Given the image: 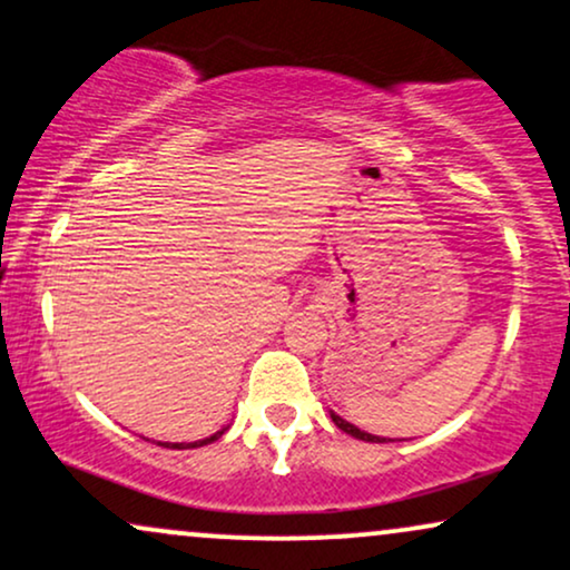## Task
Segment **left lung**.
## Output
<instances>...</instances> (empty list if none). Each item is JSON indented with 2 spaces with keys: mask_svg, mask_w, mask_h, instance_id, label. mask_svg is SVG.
Returning <instances> with one entry per match:
<instances>
[{
  "mask_svg": "<svg viewBox=\"0 0 570 570\" xmlns=\"http://www.w3.org/2000/svg\"><path fill=\"white\" fill-rule=\"evenodd\" d=\"M332 422L337 424V428L342 430V433H347V435L358 438V441H368V443H382V441H385V438H380V435L363 433V430H358V428H355V424H351V422H345V420H342V416L334 414V411H332Z\"/></svg>",
  "mask_w": 570,
  "mask_h": 570,
  "instance_id": "left-lung-1",
  "label": "left lung"
}]
</instances>
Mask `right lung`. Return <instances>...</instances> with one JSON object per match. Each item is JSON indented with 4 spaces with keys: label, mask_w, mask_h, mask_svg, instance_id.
Wrapping results in <instances>:
<instances>
[{
    "label": "right lung",
    "mask_w": 570,
    "mask_h": 570,
    "mask_svg": "<svg viewBox=\"0 0 570 570\" xmlns=\"http://www.w3.org/2000/svg\"><path fill=\"white\" fill-rule=\"evenodd\" d=\"M225 430H228V428L217 430V433H215V435L204 438V441H196V443H173V449H185V445H188V449H198V445H207V443H212V441H217V438H219V435H223V433H225ZM159 445H167V449H169V443H159Z\"/></svg>",
    "instance_id": "right-lung-1"
}]
</instances>
